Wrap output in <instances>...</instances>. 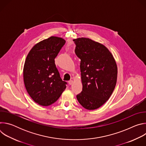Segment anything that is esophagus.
<instances>
[{
    "label": "esophagus",
    "instance_id": "obj_1",
    "mask_svg": "<svg viewBox=\"0 0 146 146\" xmlns=\"http://www.w3.org/2000/svg\"><path fill=\"white\" fill-rule=\"evenodd\" d=\"M68 82H69V85H72L73 83V80H70V81H68Z\"/></svg>",
    "mask_w": 146,
    "mask_h": 146
}]
</instances>
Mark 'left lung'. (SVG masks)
<instances>
[{
  "label": "left lung",
  "instance_id": "obj_1",
  "mask_svg": "<svg viewBox=\"0 0 146 146\" xmlns=\"http://www.w3.org/2000/svg\"><path fill=\"white\" fill-rule=\"evenodd\" d=\"M75 53L80 59L82 90L76 97L87 110L102 106L111 95L117 82V66L104 45L85 37L73 39Z\"/></svg>",
  "mask_w": 146,
  "mask_h": 146
}]
</instances>
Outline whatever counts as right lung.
Wrapping results in <instances>:
<instances>
[{
	"mask_svg": "<svg viewBox=\"0 0 146 146\" xmlns=\"http://www.w3.org/2000/svg\"><path fill=\"white\" fill-rule=\"evenodd\" d=\"M66 41L51 36L35 44L28 53L24 66V81L32 99L38 105L48 106L55 102L66 88L55 64Z\"/></svg>",
	"mask_w": 146,
	"mask_h": 146,
	"instance_id": "right-lung-1",
	"label": "right lung"
}]
</instances>
